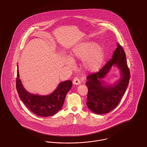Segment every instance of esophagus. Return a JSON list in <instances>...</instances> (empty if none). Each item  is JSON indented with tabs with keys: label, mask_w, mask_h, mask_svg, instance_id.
Listing matches in <instances>:
<instances>
[{
	"label": "esophagus",
	"mask_w": 147,
	"mask_h": 147,
	"mask_svg": "<svg viewBox=\"0 0 147 147\" xmlns=\"http://www.w3.org/2000/svg\"><path fill=\"white\" fill-rule=\"evenodd\" d=\"M80 80H79V78H74L73 79V84L74 85H79L80 84Z\"/></svg>",
	"instance_id": "esophagus-1"
}]
</instances>
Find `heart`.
<instances>
[{"label":"heart","mask_w":147,"mask_h":147,"mask_svg":"<svg viewBox=\"0 0 147 147\" xmlns=\"http://www.w3.org/2000/svg\"><path fill=\"white\" fill-rule=\"evenodd\" d=\"M106 57L104 46L92 41L80 42L71 49V56L66 57L65 63L70 67L74 66V59H82L84 69L91 73L96 72L101 69Z\"/></svg>","instance_id":"b5f03b06"}]
</instances>
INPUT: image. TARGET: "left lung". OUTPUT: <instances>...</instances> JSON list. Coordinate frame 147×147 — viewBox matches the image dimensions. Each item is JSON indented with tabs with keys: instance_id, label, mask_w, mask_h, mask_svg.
I'll list each match as a JSON object with an SVG mask.
<instances>
[{
	"instance_id": "left-lung-1",
	"label": "left lung",
	"mask_w": 147,
	"mask_h": 147,
	"mask_svg": "<svg viewBox=\"0 0 147 147\" xmlns=\"http://www.w3.org/2000/svg\"><path fill=\"white\" fill-rule=\"evenodd\" d=\"M112 58L96 73L88 76L86 85L88 89L86 105L91 112L104 114L114 109L125 94L129 83L130 73L126 61V54L119 43ZM120 70L121 77L115 84H107L103 79L112 67Z\"/></svg>"
}]
</instances>
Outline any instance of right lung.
Here are the masks:
<instances>
[{
	"label": "right lung",
	"mask_w": 147,
	"mask_h": 147,
	"mask_svg": "<svg viewBox=\"0 0 147 147\" xmlns=\"http://www.w3.org/2000/svg\"><path fill=\"white\" fill-rule=\"evenodd\" d=\"M19 78L18 65L16 86L19 98L29 110L40 117L53 116L58 112L62 107L67 93L72 86L71 81L66 80L58 84L50 94L36 95L29 92L24 88Z\"/></svg>",
	"instance_id": "obj_1"
}]
</instances>
